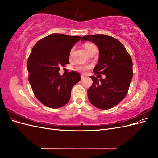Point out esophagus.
<instances>
[{
	"instance_id": "34e87169",
	"label": "esophagus",
	"mask_w": 158,
	"mask_h": 158,
	"mask_svg": "<svg viewBox=\"0 0 158 158\" xmlns=\"http://www.w3.org/2000/svg\"><path fill=\"white\" fill-rule=\"evenodd\" d=\"M85 78H86V77H85V76H84V75H81V79H82V80H84V79H85Z\"/></svg>"
}]
</instances>
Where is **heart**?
<instances>
[{
    "instance_id": "heart-1",
    "label": "heart",
    "mask_w": 158,
    "mask_h": 158,
    "mask_svg": "<svg viewBox=\"0 0 158 158\" xmlns=\"http://www.w3.org/2000/svg\"><path fill=\"white\" fill-rule=\"evenodd\" d=\"M95 46L93 44H85L84 45V48L85 49V50L87 51V52H88L89 51V49L92 48V47ZM92 67V66L91 65H85V64H80L77 66V67H76V70H78L79 72H82V73H85V72H86L87 70H88L89 69H91Z\"/></svg>"
}]
</instances>
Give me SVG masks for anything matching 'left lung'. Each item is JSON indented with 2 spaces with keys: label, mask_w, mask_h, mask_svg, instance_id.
I'll use <instances>...</instances> for the list:
<instances>
[{
  "label": "left lung",
  "mask_w": 158,
  "mask_h": 158,
  "mask_svg": "<svg viewBox=\"0 0 158 158\" xmlns=\"http://www.w3.org/2000/svg\"><path fill=\"white\" fill-rule=\"evenodd\" d=\"M81 41H92L98 46L99 56L94 73L106 76L105 79L90 76L93 84L88 89L89 101L97 108L111 109L128 93L133 75L131 55L120 41L107 35H85Z\"/></svg>",
  "instance_id": "1"
}]
</instances>
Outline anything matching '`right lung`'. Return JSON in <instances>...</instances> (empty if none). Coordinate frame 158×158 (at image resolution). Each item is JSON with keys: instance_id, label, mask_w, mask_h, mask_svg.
<instances>
[{"instance_id": "obj_1", "label": "right lung", "mask_w": 158, "mask_h": 158, "mask_svg": "<svg viewBox=\"0 0 158 158\" xmlns=\"http://www.w3.org/2000/svg\"><path fill=\"white\" fill-rule=\"evenodd\" d=\"M82 37L52 33L38 41L27 60L28 80L35 97L44 106L57 109L67 103L71 89L81 80L71 71L60 76V67L69 63L70 50Z\"/></svg>"}]
</instances>
